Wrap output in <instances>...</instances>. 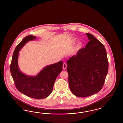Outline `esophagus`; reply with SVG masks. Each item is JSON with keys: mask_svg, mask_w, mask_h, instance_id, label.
<instances>
[{"mask_svg": "<svg viewBox=\"0 0 123 123\" xmlns=\"http://www.w3.org/2000/svg\"><path fill=\"white\" fill-rule=\"evenodd\" d=\"M66 67H67V65H66V63H64L63 64V68L64 69H66Z\"/></svg>", "mask_w": 123, "mask_h": 123, "instance_id": "esophagus-1", "label": "esophagus"}]
</instances>
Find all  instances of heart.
I'll return each instance as SVG.
<instances>
[{"label": "heart", "instance_id": "b5f03b06", "mask_svg": "<svg viewBox=\"0 0 123 123\" xmlns=\"http://www.w3.org/2000/svg\"><path fill=\"white\" fill-rule=\"evenodd\" d=\"M81 46H82V44L81 43H80L79 44H78V46H77V47H78V48H79V49H80L81 47Z\"/></svg>", "mask_w": 123, "mask_h": 123}]
</instances>
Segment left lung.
<instances>
[{"label":"left lung","instance_id":"8db88e82","mask_svg":"<svg viewBox=\"0 0 123 123\" xmlns=\"http://www.w3.org/2000/svg\"><path fill=\"white\" fill-rule=\"evenodd\" d=\"M89 42L85 48L67 61L69 86L76 97H86L103 87L108 70L104 46L92 34L86 33Z\"/></svg>","mask_w":123,"mask_h":123}]
</instances>
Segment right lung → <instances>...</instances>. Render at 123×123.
I'll list each match as a JSON object with an SVG mask.
<instances>
[{
    "label": "right lung",
    "instance_id": "right-lung-1",
    "mask_svg": "<svg viewBox=\"0 0 123 123\" xmlns=\"http://www.w3.org/2000/svg\"><path fill=\"white\" fill-rule=\"evenodd\" d=\"M36 38L33 36H27L17 45L12 56L10 70L15 87L19 92L30 98L40 99L48 97L52 92L56 78L62 71L63 61L45 67L35 76L21 73L18 66L19 51L27 42Z\"/></svg>",
    "mask_w": 123,
    "mask_h": 123
}]
</instances>
